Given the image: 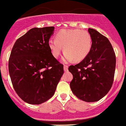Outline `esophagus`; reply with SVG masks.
<instances>
[{
    "instance_id": "1",
    "label": "esophagus",
    "mask_w": 126,
    "mask_h": 126,
    "mask_svg": "<svg viewBox=\"0 0 126 126\" xmlns=\"http://www.w3.org/2000/svg\"><path fill=\"white\" fill-rule=\"evenodd\" d=\"M68 68V65H64V71H67Z\"/></svg>"
}]
</instances>
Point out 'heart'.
<instances>
[{
	"instance_id": "b5f03b06",
	"label": "heart",
	"mask_w": 126,
	"mask_h": 126,
	"mask_svg": "<svg viewBox=\"0 0 126 126\" xmlns=\"http://www.w3.org/2000/svg\"><path fill=\"white\" fill-rule=\"evenodd\" d=\"M55 38L49 39L48 46L55 58H58L64 49V62L82 61L91 51L92 37L86 31L62 29L56 33Z\"/></svg>"
}]
</instances>
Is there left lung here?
Here are the masks:
<instances>
[{
  "instance_id": "8db88e82",
  "label": "left lung",
  "mask_w": 126,
  "mask_h": 126,
  "mask_svg": "<svg viewBox=\"0 0 126 126\" xmlns=\"http://www.w3.org/2000/svg\"><path fill=\"white\" fill-rule=\"evenodd\" d=\"M92 46L88 56L80 63L69 66L73 75L70 88L75 95L87 102H97L112 85L116 59L113 47L105 36L88 28Z\"/></svg>"
}]
</instances>
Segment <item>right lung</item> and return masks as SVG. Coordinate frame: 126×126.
Listing matches in <instances>:
<instances>
[{
  "instance_id": "1",
  "label": "right lung",
  "mask_w": 126,
  "mask_h": 126,
  "mask_svg": "<svg viewBox=\"0 0 126 126\" xmlns=\"http://www.w3.org/2000/svg\"><path fill=\"white\" fill-rule=\"evenodd\" d=\"M55 28H34L17 39L9 60L12 85L26 102L39 105L55 94L63 65L53 57L48 41Z\"/></svg>"
}]
</instances>
